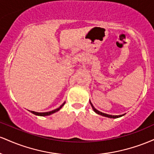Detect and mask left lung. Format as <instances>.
<instances>
[{
	"mask_svg": "<svg viewBox=\"0 0 154 154\" xmlns=\"http://www.w3.org/2000/svg\"><path fill=\"white\" fill-rule=\"evenodd\" d=\"M90 102H91V101H90ZM91 106H92V108H93V111H94L95 113H97V114H100V115H101V116H106V117H109V118H113V119H115V118H119V117H121V116H123V115H118V116H114V115H113V116H112V115H109V114H104V113L100 112V111H99L97 110L96 109H95V107L93 106V104H92L91 102Z\"/></svg>",
	"mask_w": 154,
	"mask_h": 154,
	"instance_id": "left-lung-1",
	"label": "left lung"
}]
</instances>
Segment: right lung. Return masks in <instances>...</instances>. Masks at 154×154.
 I'll return each mask as SVG.
<instances>
[{"label":"right lung","instance_id":"obj_1","mask_svg":"<svg viewBox=\"0 0 154 154\" xmlns=\"http://www.w3.org/2000/svg\"><path fill=\"white\" fill-rule=\"evenodd\" d=\"M64 103H65V102H64V103H63L62 104V105L61 106L58 108V109H55V110H53V111H48V112H43V113H39V112H35V111H31V112L32 113V114H35V115H38V116H48V115H50V114H54V113L56 112V111H59L60 109H61V108H62L63 106L64 105Z\"/></svg>","mask_w":154,"mask_h":154}]
</instances>
